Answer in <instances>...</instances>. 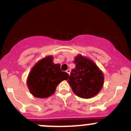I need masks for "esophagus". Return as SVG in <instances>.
Listing matches in <instances>:
<instances>
[{"mask_svg":"<svg viewBox=\"0 0 131 131\" xmlns=\"http://www.w3.org/2000/svg\"><path fill=\"white\" fill-rule=\"evenodd\" d=\"M67 73H68V74H69V75H70V72H71V70H70V69H68V70H67Z\"/></svg>","mask_w":131,"mask_h":131,"instance_id":"34e87169","label":"esophagus"}]
</instances>
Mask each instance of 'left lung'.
I'll use <instances>...</instances> for the list:
<instances>
[{
    "mask_svg": "<svg viewBox=\"0 0 131 131\" xmlns=\"http://www.w3.org/2000/svg\"><path fill=\"white\" fill-rule=\"evenodd\" d=\"M75 68L72 70L68 82L77 96L84 99L97 94L102 89L104 75L89 58L79 54L75 58Z\"/></svg>",
    "mask_w": 131,
    "mask_h": 131,
    "instance_id": "8db88e82",
    "label": "left lung"
}]
</instances>
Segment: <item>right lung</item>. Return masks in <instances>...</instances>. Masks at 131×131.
Segmentation results:
<instances>
[{
  "label": "right lung",
  "mask_w": 131,
  "mask_h": 131,
  "mask_svg": "<svg viewBox=\"0 0 131 131\" xmlns=\"http://www.w3.org/2000/svg\"><path fill=\"white\" fill-rule=\"evenodd\" d=\"M53 58L49 56L34 65L29 73L27 86L31 94L39 98H46L53 94L61 82L67 80L69 75L61 72L60 64H54Z\"/></svg>",
  "instance_id": "right-lung-1"
}]
</instances>
